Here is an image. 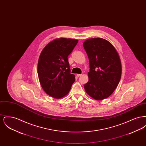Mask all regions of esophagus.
Listing matches in <instances>:
<instances>
[{
    "mask_svg": "<svg viewBox=\"0 0 146 146\" xmlns=\"http://www.w3.org/2000/svg\"><path fill=\"white\" fill-rule=\"evenodd\" d=\"M82 74H78L76 76H77L78 77H79V76H82Z\"/></svg>",
    "mask_w": 146,
    "mask_h": 146,
    "instance_id": "34e87169",
    "label": "esophagus"
}]
</instances>
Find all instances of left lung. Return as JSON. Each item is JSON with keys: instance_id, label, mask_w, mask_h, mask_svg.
I'll use <instances>...</instances> for the list:
<instances>
[{"instance_id": "1", "label": "left lung", "mask_w": 146, "mask_h": 146, "mask_svg": "<svg viewBox=\"0 0 146 146\" xmlns=\"http://www.w3.org/2000/svg\"><path fill=\"white\" fill-rule=\"evenodd\" d=\"M90 64L89 81L84 85L86 92L96 100L111 95L121 76V61L111 42L102 38H91L83 42Z\"/></svg>"}]
</instances>
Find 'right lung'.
Here are the masks:
<instances>
[{
	"mask_svg": "<svg viewBox=\"0 0 146 146\" xmlns=\"http://www.w3.org/2000/svg\"><path fill=\"white\" fill-rule=\"evenodd\" d=\"M78 40L59 38L47 44L38 63V75L42 88L50 96L61 98L68 94L75 76L70 73L68 56Z\"/></svg>",
	"mask_w": 146,
	"mask_h": 146,
	"instance_id": "right-lung-1",
	"label": "right lung"
}]
</instances>
